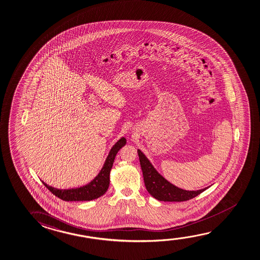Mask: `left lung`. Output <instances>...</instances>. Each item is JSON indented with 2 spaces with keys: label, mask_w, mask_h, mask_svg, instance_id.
<instances>
[{
  "label": "left lung",
  "mask_w": 260,
  "mask_h": 260,
  "mask_svg": "<svg viewBox=\"0 0 260 260\" xmlns=\"http://www.w3.org/2000/svg\"><path fill=\"white\" fill-rule=\"evenodd\" d=\"M138 154L140 157V166L143 173L144 181L147 190L149 192L151 196L154 197L157 200L168 202L187 201L200 195V193L208 188L207 187L199 190H185L178 188L166 180L154 169L150 161L140 149H138Z\"/></svg>",
  "instance_id": "8db88e82"
}]
</instances>
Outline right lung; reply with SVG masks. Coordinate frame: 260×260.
Segmentation results:
<instances>
[{"label": "right lung", "instance_id": "add662e5", "mask_svg": "<svg viewBox=\"0 0 260 260\" xmlns=\"http://www.w3.org/2000/svg\"><path fill=\"white\" fill-rule=\"evenodd\" d=\"M126 145V139L121 138L114 144V146L110 150L107 155L106 162L102 168L98 176L88 184L79 187V188H70V189H59L53 188L46 184L44 181L43 183L53 195L58 197L64 201H89L95 200L99 197L103 196L108 189L110 183V172L113 167V161L116 156L118 151Z\"/></svg>", "mask_w": 260, "mask_h": 260}]
</instances>
